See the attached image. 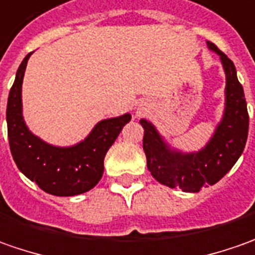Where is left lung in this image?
I'll return each instance as SVG.
<instances>
[{
	"label": "left lung",
	"mask_w": 255,
	"mask_h": 255,
	"mask_svg": "<svg viewBox=\"0 0 255 255\" xmlns=\"http://www.w3.org/2000/svg\"><path fill=\"white\" fill-rule=\"evenodd\" d=\"M207 46L220 56L226 72V111L206 148L196 154L172 151L151 123L139 121L144 128L142 146L151 175L165 186L193 193L217 183L232 169L243 154L249 135L247 103L234 63L215 43L207 42Z\"/></svg>",
	"instance_id": "obj_1"
}]
</instances>
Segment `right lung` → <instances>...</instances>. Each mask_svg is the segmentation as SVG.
<instances>
[{"label": "right lung", "mask_w": 255, "mask_h": 255, "mask_svg": "<svg viewBox=\"0 0 255 255\" xmlns=\"http://www.w3.org/2000/svg\"><path fill=\"white\" fill-rule=\"evenodd\" d=\"M28 53L18 67L9 90L6 126L11 154L18 169L42 190L55 196H75L94 188L104 172V156L114 144L131 116L103 120L83 142L70 148H57L43 142L26 128L22 117L23 73Z\"/></svg>", "instance_id": "right-lung-1"}]
</instances>
